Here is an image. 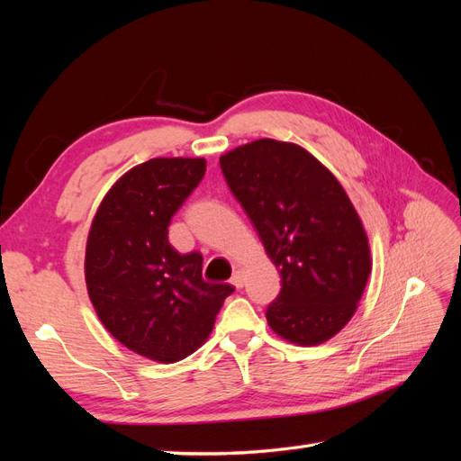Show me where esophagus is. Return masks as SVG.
Returning <instances> with one entry per match:
<instances>
[{
    "label": "esophagus",
    "mask_w": 461,
    "mask_h": 461,
    "mask_svg": "<svg viewBox=\"0 0 461 461\" xmlns=\"http://www.w3.org/2000/svg\"><path fill=\"white\" fill-rule=\"evenodd\" d=\"M244 283H246V281H244V271H240V269L234 271V273H232V278H230V285L236 286V288H242Z\"/></svg>",
    "instance_id": "esophagus-1"
}]
</instances>
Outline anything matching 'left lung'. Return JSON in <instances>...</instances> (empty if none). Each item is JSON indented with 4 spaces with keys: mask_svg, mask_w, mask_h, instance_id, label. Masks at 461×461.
Returning <instances> with one entry per match:
<instances>
[{
    "mask_svg": "<svg viewBox=\"0 0 461 461\" xmlns=\"http://www.w3.org/2000/svg\"><path fill=\"white\" fill-rule=\"evenodd\" d=\"M244 207L281 273L269 327L300 346L334 337L352 319L371 273L369 242L334 175L296 144L263 138L221 156Z\"/></svg>",
    "mask_w": 461,
    "mask_h": 461,
    "instance_id": "1",
    "label": "left lung"
}]
</instances>
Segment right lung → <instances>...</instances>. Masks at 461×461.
Returning a JSON list of instances; mask_svg holds the SVG:
<instances>
[{
	"instance_id": "1",
	"label": "right lung",
	"mask_w": 461,
	"mask_h": 461,
	"mask_svg": "<svg viewBox=\"0 0 461 461\" xmlns=\"http://www.w3.org/2000/svg\"><path fill=\"white\" fill-rule=\"evenodd\" d=\"M205 159L158 158L107 192L86 244V286L104 327L129 350L161 364L205 342L230 285L202 278L200 252L180 256L169 225L200 185Z\"/></svg>"
}]
</instances>
